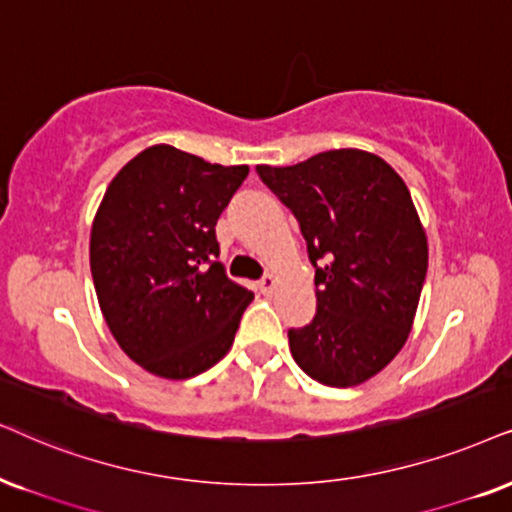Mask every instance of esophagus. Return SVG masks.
<instances>
[{"mask_svg":"<svg viewBox=\"0 0 512 512\" xmlns=\"http://www.w3.org/2000/svg\"><path fill=\"white\" fill-rule=\"evenodd\" d=\"M276 276L274 274H267V276H264L262 278V281H260V290H262V293L264 295H271V293H274V290H276Z\"/></svg>","mask_w":512,"mask_h":512,"instance_id":"esophagus-1","label":"esophagus"}]
</instances>
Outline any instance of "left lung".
Listing matches in <instances>:
<instances>
[{
	"instance_id": "obj_1",
	"label": "left lung",
	"mask_w": 512,
	"mask_h": 512,
	"mask_svg": "<svg viewBox=\"0 0 512 512\" xmlns=\"http://www.w3.org/2000/svg\"><path fill=\"white\" fill-rule=\"evenodd\" d=\"M257 174L293 210L316 267V316L288 331L293 359L321 385L366 383L409 338L428 271V236L404 179L359 148Z\"/></svg>"
}]
</instances>
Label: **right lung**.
<instances>
[{
  "instance_id": "add662e5",
  "label": "right lung",
  "mask_w": 512,
  "mask_h": 512,
  "mask_svg": "<svg viewBox=\"0 0 512 512\" xmlns=\"http://www.w3.org/2000/svg\"><path fill=\"white\" fill-rule=\"evenodd\" d=\"M248 172L158 144L103 193L89 238L96 297L122 352L158 378L215 366L255 297L215 262L217 219Z\"/></svg>"
}]
</instances>
